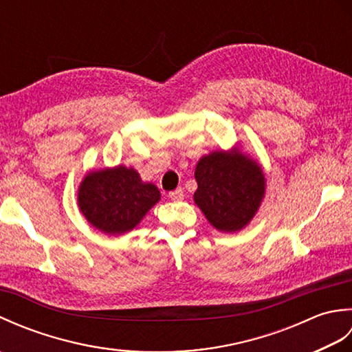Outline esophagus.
Instances as JSON below:
<instances>
[{
    "instance_id": "1",
    "label": "esophagus",
    "mask_w": 352,
    "mask_h": 352,
    "mask_svg": "<svg viewBox=\"0 0 352 352\" xmlns=\"http://www.w3.org/2000/svg\"><path fill=\"white\" fill-rule=\"evenodd\" d=\"M169 198H170L172 201H182V199H184V190H183L182 188L172 190V192L169 193Z\"/></svg>"
}]
</instances>
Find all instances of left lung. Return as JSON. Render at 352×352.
I'll list each match as a JSON object with an SVG mask.
<instances>
[{
    "label": "left lung",
    "mask_w": 352,
    "mask_h": 352,
    "mask_svg": "<svg viewBox=\"0 0 352 352\" xmlns=\"http://www.w3.org/2000/svg\"><path fill=\"white\" fill-rule=\"evenodd\" d=\"M193 201L221 233L243 230L258 212L266 192L261 164L241 146L201 157L195 168Z\"/></svg>",
    "instance_id": "left-lung-1"
}]
</instances>
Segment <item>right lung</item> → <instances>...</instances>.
Segmentation results:
<instances>
[{"mask_svg": "<svg viewBox=\"0 0 352 352\" xmlns=\"http://www.w3.org/2000/svg\"><path fill=\"white\" fill-rule=\"evenodd\" d=\"M160 197L157 186L142 180L136 169L118 164L89 170L78 186L77 203L94 228L121 236L136 228Z\"/></svg>", "mask_w": 352, "mask_h": 352, "instance_id": "right-lung-1", "label": "right lung"}]
</instances>
